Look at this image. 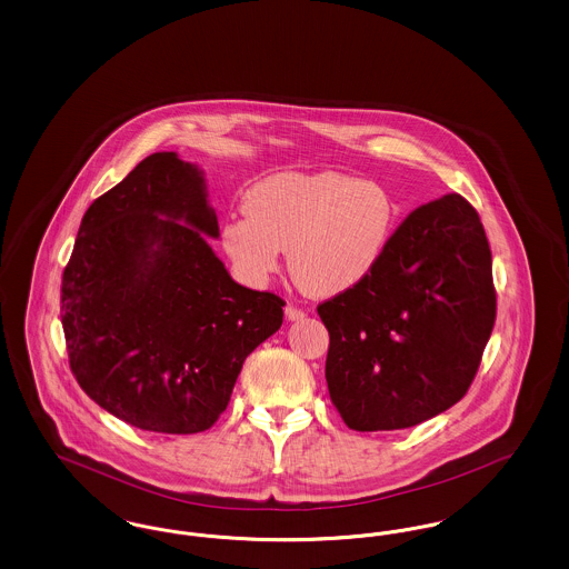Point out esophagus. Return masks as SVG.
I'll use <instances>...</instances> for the list:
<instances>
[{"mask_svg":"<svg viewBox=\"0 0 569 569\" xmlns=\"http://www.w3.org/2000/svg\"><path fill=\"white\" fill-rule=\"evenodd\" d=\"M286 318H288V320H292V322H298V320H302V318H305V311H302V309H298L295 305H288V307H286Z\"/></svg>","mask_w":569,"mask_h":569,"instance_id":"obj_1","label":"esophagus"}]
</instances>
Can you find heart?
<instances>
[{
    "mask_svg": "<svg viewBox=\"0 0 569 569\" xmlns=\"http://www.w3.org/2000/svg\"><path fill=\"white\" fill-rule=\"evenodd\" d=\"M219 241L244 281L262 286L281 267L311 297H337L378 269L395 228V202L378 183L346 172H277L243 196Z\"/></svg>",
    "mask_w": 569,
    "mask_h": 569,
    "instance_id": "heart-1",
    "label": "heart"
}]
</instances>
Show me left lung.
I'll list each match as a JSON object with an SVG mask.
<instances>
[{"label": "left lung", "instance_id": "1", "mask_svg": "<svg viewBox=\"0 0 569 569\" xmlns=\"http://www.w3.org/2000/svg\"><path fill=\"white\" fill-rule=\"evenodd\" d=\"M318 313L330 401L353 431L416 427L459 403L497 318L478 211L460 193L413 209L373 274Z\"/></svg>", "mask_w": 569, "mask_h": 569}]
</instances>
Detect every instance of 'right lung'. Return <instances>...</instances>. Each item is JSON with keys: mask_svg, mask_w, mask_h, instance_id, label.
Returning <instances> with one entry per match:
<instances>
[{"mask_svg": "<svg viewBox=\"0 0 569 569\" xmlns=\"http://www.w3.org/2000/svg\"><path fill=\"white\" fill-rule=\"evenodd\" d=\"M200 170L162 151L91 202L61 277V325L87 397L142 431H207L286 300L239 286Z\"/></svg>", "mask_w": 569, "mask_h": 569, "instance_id": "add662e5", "label": "right lung"}]
</instances>
